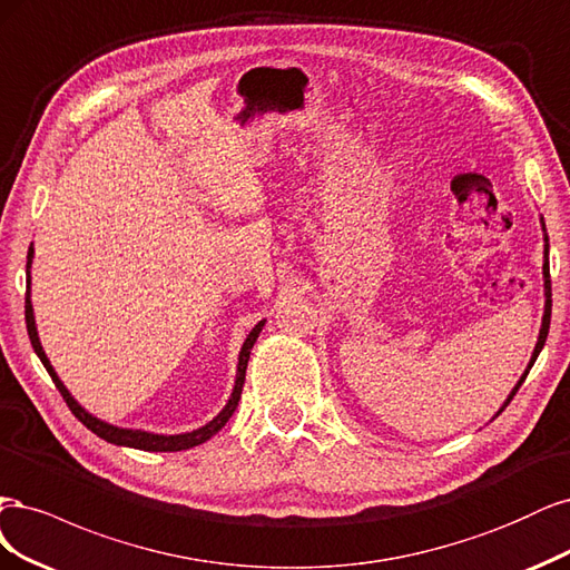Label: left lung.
Instances as JSON below:
<instances>
[{
	"instance_id": "8db88e82",
	"label": "left lung",
	"mask_w": 570,
	"mask_h": 570,
	"mask_svg": "<svg viewBox=\"0 0 570 570\" xmlns=\"http://www.w3.org/2000/svg\"><path fill=\"white\" fill-rule=\"evenodd\" d=\"M542 229H544V223H542ZM542 274H544V298H547V301H544V317H542V328H540V336H538V345H535V351H532L528 370L523 372L521 381L517 383V389H513L511 395L507 397L504 407L509 405V402L513 400V395H517V391L521 389V383L525 381V376H528V372H530V366L535 364V360H538V355H540V351H542V345H544V341H547V334H549V320H552V279H549V238H547V236H544V265H542ZM504 407H502L500 412H504Z\"/></svg>"
}]
</instances>
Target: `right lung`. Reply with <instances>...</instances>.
Listing matches in <instances>:
<instances>
[{"mask_svg": "<svg viewBox=\"0 0 570 570\" xmlns=\"http://www.w3.org/2000/svg\"><path fill=\"white\" fill-rule=\"evenodd\" d=\"M32 246L28 248V265H26V326H28V336H30V343L35 347V353H38V357L42 360L45 370L49 372L53 385H57L59 393L63 395L68 410L76 414L82 424L91 431L97 433L99 438H104L106 443H114V445H125V448H135V450H144V452H179V450H189V448H196L200 443H206V440L210 435H215L219 429H223L229 416L234 414L238 400H242V389H244V381H246V366H248V357H250V347L255 343V338H258V334L263 332L265 326V320L258 322L253 326V332L248 334V338L244 341V347H242V355H238V372H236V383H234V391H232V397L225 405V410L219 412L210 424H206L204 429L198 431H191V433H179V435H158V433H146V431H132V429H118V426H111L106 424V421L91 416L89 412H85L76 400H72V395L68 393L66 385L61 383V379L57 376V372H53V366L49 364L42 345H40V338H38V328H35V315H32V303H30V265H32Z\"/></svg>", "mask_w": 570, "mask_h": 570, "instance_id": "1", "label": "right lung"}]
</instances>
